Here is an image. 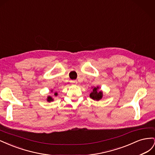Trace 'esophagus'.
<instances>
[{"instance_id": "1", "label": "esophagus", "mask_w": 155, "mask_h": 155, "mask_svg": "<svg viewBox=\"0 0 155 155\" xmlns=\"http://www.w3.org/2000/svg\"><path fill=\"white\" fill-rule=\"evenodd\" d=\"M71 83L72 85H77L78 84V81L76 80H74V81H71Z\"/></svg>"}]
</instances>
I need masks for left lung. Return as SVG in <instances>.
Wrapping results in <instances>:
<instances>
[{"mask_svg": "<svg viewBox=\"0 0 155 155\" xmlns=\"http://www.w3.org/2000/svg\"><path fill=\"white\" fill-rule=\"evenodd\" d=\"M100 87H92V91L90 94V97L91 99L94 101H100L102 99L104 94H103V92L101 91H99Z\"/></svg>", "mask_w": 155, "mask_h": 155, "instance_id": "obj_1", "label": "left lung"}]
</instances>
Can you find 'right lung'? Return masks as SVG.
<instances>
[{
  "mask_svg": "<svg viewBox=\"0 0 155 155\" xmlns=\"http://www.w3.org/2000/svg\"><path fill=\"white\" fill-rule=\"evenodd\" d=\"M51 92H53V90H51ZM54 96H58V92H55L54 93ZM46 101H47L48 102H51V101H54V98L50 96H48L47 97V98H46Z\"/></svg>",
  "mask_w": 155,
  "mask_h": 155,
  "instance_id": "add662e5",
  "label": "right lung"
}]
</instances>
